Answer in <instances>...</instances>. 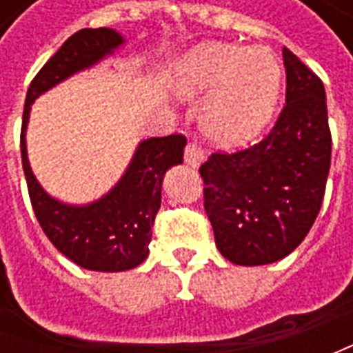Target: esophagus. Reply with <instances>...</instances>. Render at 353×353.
Returning a JSON list of instances; mask_svg holds the SVG:
<instances>
[{
  "instance_id": "1",
  "label": "esophagus",
  "mask_w": 353,
  "mask_h": 353,
  "mask_svg": "<svg viewBox=\"0 0 353 353\" xmlns=\"http://www.w3.org/2000/svg\"><path fill=\"white\" fill-rule=\"evenodd\" d=\"M204 161H206V153L196 143H189L185 147V164H189L192 168H199Z\"/></svg>"
}]
</instances>
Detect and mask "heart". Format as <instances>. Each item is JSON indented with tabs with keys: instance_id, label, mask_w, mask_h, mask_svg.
Instances as JSON below:
<instances>
[{
	"instance_id": "1",
	"label": "heart",
	"mask_w": 353,
	"mask_h": 353,
	"mask_svg": "<svg viewBox=\"0 0 353 353\" xmlns=\"http://www.w3.org/2000/svg\"><path fill=\"white\" fill-rule=\"evenodd\" d=\"M172 87L183 98L212 90L200 109V124L212 141L238 147L259 138L272 123L281 68L265 47L202 43L179 60Z\"/></svg>"
}]
</instances>
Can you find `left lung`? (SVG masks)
I'll return each mask as SVG.
<instances>
[{
	"label": "left lung",
	"mask_w": 353,
	"mask_h": 353,
	"mask_svg": "<svg viewBox=\"0 0 353 353\" xmlns=\"http://www.w3.org/2000/svg\"><path fill=\"white\" fill-rule=\"evenodd\" d=\"M285 108L261 143L215 153L200 176L215 245L242 266L288 257L316 221L331 166V132L323 83L289 49Z\"/></svg>",
	"instance_id": "1"
}]
</instances>
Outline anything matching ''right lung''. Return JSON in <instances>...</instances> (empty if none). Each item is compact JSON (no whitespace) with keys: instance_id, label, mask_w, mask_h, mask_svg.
Returning <instances> with one entry per match:
<instances>
[{"instance_id":"right-lung-1","label":"right lung","mask_w":353,"mask_h":353,"mask_svg":"<svg viewBox=\"0 0 353 353\" xmlns=\"http://www.w3.org/2000/svg\"><path fill=\"white\" fill-rule=\"evenodd\" d=\"M124 35L113 28H85L49 58L28 88L20 153L35 217L57 250L75 265L96 272H123L149 255L151 227L161 208L164 176L183 162V136L141 139L124 174L100 199L70 204L50 196L30 166L26 130L34 101L75 73L90 70L123 49Z\"/></svg>"}]
</instances>
